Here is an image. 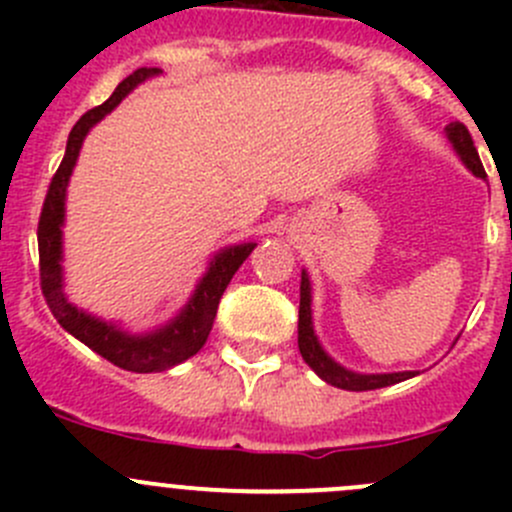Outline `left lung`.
I'll return each mask as SVG.
<instances>
[{
	"label": "left lung",
	"mask_w": 512,
	"mask_h": 512,
	"mask_svg": "<svg viewBox=\"0 0 512 512\" xmlns=\"http://www.w3.org/2000/svg\"><path fill=\"white\" fill-rule=\"evenodd\" d=\"M448 141L453 143L456 153L461 156L466 168L471 170L478 178H485L483 163H480L473 138L468 128L461 121H453L446 126ZM297 344L299 354L314 369V374L322 376L327 384L337 386V389L347 391H371V389H384V386L399 384V381L411 379L416 376L414 371H396V374H356V371L344 369L337 361L332 359L319 344L317 334L312 327V287H309L307 272H302V285H299V324H297Z\"/></svg>",
	"instance_id": "obj_1"
}]
</instances>
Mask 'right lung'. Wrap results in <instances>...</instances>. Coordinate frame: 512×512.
Here are the masks:
<instances>
[{
	"label": "right lung",
	"instance_id": "1",
	"mask_svg": "<svg viewBox=\"0 0 512 512\" xmlns=\"http://www.w3.org/2000/svg\"><path fill=\"white\" fill-rule=\"evenodd\" d=\"M160 74V69H143L133 71L128 79H123L116 86L111 96L101 103V106L91 108L84 116L76 121L71 128L69 143H66L64 160H61L59 170L51 178L49 190H46L44 208H41L39 218V275H41V292H44L46 304H49L51 314L56 322L84 342L86 347L94 349L98 356L108 359L111 364L121 366L126 371H136V374H151V371H165L170 366L180 364V361L190 359L203 349L208 342V334L213 329L215 314H218L220 297H223L225 287L230 285L232 275L240 270L242 262L247 260L255 242H242V245H232L220 250L210 262L208 272L203 280L195 287L190 302L180 309L175 319H170L165 327L156 329L148 334H128L118 329L116 324L103 322V319L91 317L84 309L74 307L64 294V282H61V225H64V200H66V185H69L71 173H74L76 158H79L81 143H84L86 133L101 121L106 113H111L118 103L123 101L138 84H143L151 76Z\"/></svg>",
	"mask_w": 512,
	"mask_h": 512
}]
</instances>
